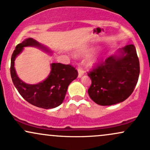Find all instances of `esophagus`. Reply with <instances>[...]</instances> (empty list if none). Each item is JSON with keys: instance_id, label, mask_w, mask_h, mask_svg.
I'll return each instance as SVG.
<instances>
[{"instance_id": "34e87169", "label": "esophagus", "mask_w": 150, "mask_h": 150, "mask_svg": "<svg viewBox=\"0 0 150 150\" xmlns=\"http://www.w3.org/2000/svg\"><path fill=\"white\" fill-rule=\"evenodd\" d=\"M77 70H78V77H81L82 76V75L85 74V71H84V70L82 69V68H78V69H77Z\"/></svg>"}]
</instances>
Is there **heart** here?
Here are the masks:
<instances>
[{
	"mask_svg": "<svg viewBox=\"0 0 150 150\" xmlns=\"http://www.w3.org/2000/svg\"><path fill=\"white\" fill-rule=\"evenodd\" d=\"M89 51V50H85V51H84V53H87ZM97 58H95V57L90 58L88 60V63L89 65H93V64H94L96 62H97Z\"/></svg>",
	"mask_w": 150,
	"mask_h": 150,
	"instance_id": "obj_1",
	"label": "heart"
}]
</instances>
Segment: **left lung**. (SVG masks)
Masks as SVG:
<instances>
[{
	"mask_svg": "<svg viewBox=\"0 0 150 150\" xmlns=\"http://www.w3.org/2000/svg\"><path fill=\"white\" fill-rule=\"evenodd\" d=\"M122 55L99 62L87 73L92 80L89 97L96 104L110 106L125 101L134 91L140 75V63L135 46H125Z\"/></svg>",
	"mask_w": 150,
	"mask_h": 150,
	"instance_id": "obj_1",
	"label": "left lung"
}]
</instances>
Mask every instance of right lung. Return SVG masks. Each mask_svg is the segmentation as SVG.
I'll use <instances>...</instances> for the list:
<instances>
[{"label": "right lung", "instance_id": "1", "mask_svg": "<svg viewBox=\"0 0 150 150\" xmlns=\"http://www.w3.org/2000/svg\"><path fill=\"white\" fill-rule=\"evenodd\" d=\"M34 46L46 50L44 46L32 38H28L18 44L11 57L10 75L15 87L27 102L39 108H56L64 100L68 85L77 78V70L71 65L60 63L51 64V71L49 77L37 85H28L19 79L14 68V61L24 47Z\"/></svg>", "mask_w": 150, "mask_h": 150}]
</instances>
